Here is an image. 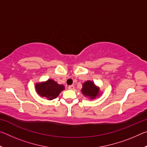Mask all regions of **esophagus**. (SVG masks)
I'll use <instances>...</instances> for the list:
<instances>
[{
	"mask_svg": "<svg viewBox=\"0 0 147 147\" xmlns=\"http://www.w3.org/2000/svg\"><path fill=\"white\" fill-rule=\"evenodd\" d=\"M68 89H71V90H73V89H74V86H73V85L69 86H68Z\"/></svg>",
	"mask_w": 147,
	"mask_h": 147,
	"instance_id": "esophagus-1",
	"label": "esophagus"
}]
</instances>
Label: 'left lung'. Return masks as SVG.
I'll return each mask as SVG.
<instances>
[{"instance_id":"1","label":"left lung","mask_w":147,"mask_h":147,"mask_svg":"<svg viewBox=\"0 0 147 147\" xmlns=\"http://www.w3.org/2000/svg\"><path fill=\"white\" fill-rule=\"evenodd\" d=\"M81 91L84 96L89 97L91 99H94L96 96H98L100 89L98 87L96 86L93 82L88 80L82 84Z\"/></svg>"}]
</instances>
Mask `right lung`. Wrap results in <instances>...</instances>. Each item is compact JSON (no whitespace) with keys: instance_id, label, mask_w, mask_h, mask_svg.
<instances>
[{"instance_id":"add662e5","label":"right lung","mask_w":147,"mask_h":147,"mask_svg":"<svg viewBox=\"0 0 147 147\" xmlns=\"http://www.w3.org/2000/svg\"><path fill=\"white\" fill-rule=\"evenodd\" d=\"M36 90L42 97H46L48 100H53L58 97L61 92L64 90L65 87L60 85L52 79L46 82L36 84Z\"/></svg>"}]
</instances>
